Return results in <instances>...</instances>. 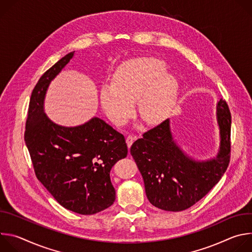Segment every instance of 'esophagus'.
I'll use <instances>...</instances> for the list:
<instances>
[{
	"mask_svg": "<svg viewBox=\"0 0 252 252\" xmlns=\"http://www.w3.org/2000/svg\"><path fill=\"white\" fill-rule=\"evenodd\" d=\"M135 139H136V136H134V135H132V134H128V135L126 136V143H127L128 149L131 147L132 142H133Z\"/></svg>",
	"mask_w": 252,
	"mask_h": 252,
	"instance_id": "esophagus-1",
	"label": "esophagus"
}]
</instances>
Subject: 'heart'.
Segmentation results:
<instances>
[{
	"label": "heart",
	"mask_w": 252,
	"mask_h": 252,
	"mask_svg": "<svg viewBox=\"0 0 252 252\" xmlns=\"http://www.w3.org/2000/svg\"><path fill=\"white\" fill-rule=\"evenodd\" d=\"M178 82L166 73V63L156 58L141 57L123 63L113 77V84L100 88V104L117 126L126 125L134 114L137 99L140 116L150 124L165 120L174 107Z\"/></svg>",
	"instance_id": "heart-1"
}]
</instances>
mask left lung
<instances>
[{
	"instance_id": "8db88e82",
	"label": "left lung",
	"mask_w": 252,
	"mask_h": 252,
	"mask_svg": "<svg viewBox=\"0 0 252 252\" xmlns=\"http://www.w3.org/2000/svg\"><path fill=\"white\" fill-rule=\"evenodd\" d=\"M220 145L217 157L198 161L173 139L169 120L148 130L130 148L150 202L162 210L189 208L217 185L230 159L231 115L222 98L217 105Z\"/></svg>"
}]
</instances>
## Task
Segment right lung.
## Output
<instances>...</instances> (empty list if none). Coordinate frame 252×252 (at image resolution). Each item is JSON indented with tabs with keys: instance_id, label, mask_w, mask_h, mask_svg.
<instances>
[{
	"instance_id": "1",
	"label": "right lung",
	"mask_w": 252,
	"mask_h": 252,
	"mask_svg": "<svg viewBox=\"0 0 252 252\" xmlns=\"http://www.w3.org/2000/svg\"><path fill=\"white\" fill-rule=\"evenodd\" d=\"M71 52L40 78L32 90L25 141L34 173L54 198L79 214H94L116 199L110 172L127 156L125 136L98 118L67 127L52 122L44 111L50 83L74 57Z\"/></svg>"
}]
</instances>
